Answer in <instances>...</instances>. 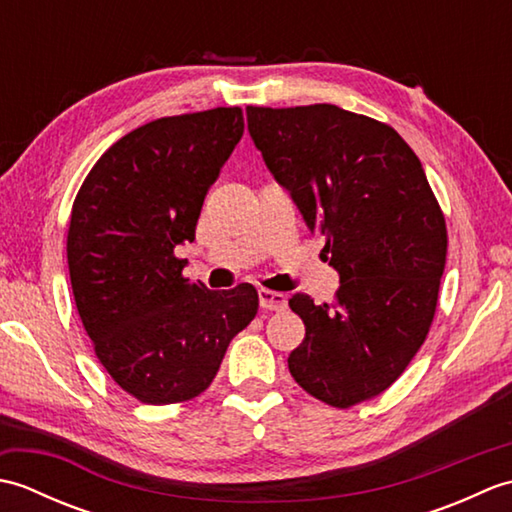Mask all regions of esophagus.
Returning a JSON list of instances; mask_svg holds the SVG:
<instances>
[{"instance_id": "obj_1", "label": "esophagus", "mask_w": 512, "mask_h": 512, "mask_svg": "<svg viewBox=\"0 0 512 512\" xmlns=\"http://www.w3.org/2000/svg\"><path fill=\"white\" fill-rule=\"evenodd\" d=\"M259 306H262L264 310H270V312H279L288 306V301L284 295H281V292L262 288L259 290Z\"/></svg>"}]
</instances>
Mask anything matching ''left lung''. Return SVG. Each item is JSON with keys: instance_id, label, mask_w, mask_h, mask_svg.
<instances>
[{"instance_id": "1", "label": "left lung", "mask_w": 512, "mask_h": 512, "mask_svg": "<svg viewBox=\"0 0 512 512\" xmlns=\"http://www.w3.org/2000/svg\"><path fill=\"white\" fill-rule=\"evenodd\" d=\"M268 171L339 273L334 303L288 301L306 339L288 358L310 396L347 409L405 372L427 339L447 226L418 156L396 129L330 103L246 107Z\"/></svg>"}]
</instances>
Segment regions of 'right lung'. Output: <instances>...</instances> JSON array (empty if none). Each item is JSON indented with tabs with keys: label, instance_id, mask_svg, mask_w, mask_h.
<instances>
[{
	"label": "right lung",
	"instance_id": "1",
	"mask_svg": "<svg viewBox=\"0 0 512 512\" xmlns=\"http://www.w3.org/2000/svg\"><path fill=\"white\" fill-rule=\"evenodd\" d=\"M242 134L239 107L158 118L107 149L74 200L76 310L107 374L147 405L202 394L257 314L253 286L206 290L173 255Z\"/></svg>",
	"mask_w": 512,
	"mask_h": 512
}]
</instances>
